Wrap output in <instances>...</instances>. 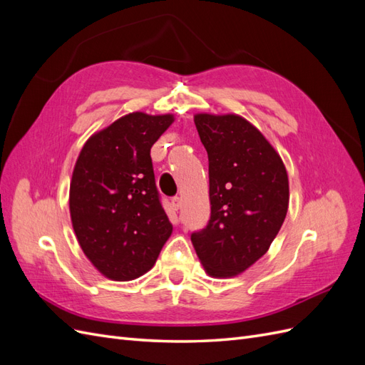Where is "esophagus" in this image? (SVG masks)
Returning <instances> with one entry per match:
<instances>
[{"mask_svg":"<svg viewBox=\"0 0 365 365\" xmlns=\"http://www.w3.org/2000/svg\"><path fill=\"white\" fill-rule=\"evenodd\" d=\"M170 205H172V208L175 210V212H178L180 210V207H181V200L178 196H175V197H172V201H170Z\"/></svg>","mask_w":365,"mask_h":365,"instance_id":"obj_1","label":"esophagus"}]
</instances>
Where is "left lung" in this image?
I'll use <instances>...</instances> for the list:
<instances>
[{"mask_svg":"<svg viewBox=\"0 0 365 365\" xmlns=\"http://www.w3.org/2000/svg\"><path fill=\"white\" fill-rule=\"evenodd\" d=\"M208 155L210 205L192 244L207 274L233 277L257 262L279 235L289 205L288 173L275 149L236 114H196Z\"/></svg>","mask_w":365,"mask_h":365,"instance_id":"1","label":"left lung"}]
</instances>
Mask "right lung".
Here are the masks:
<instances>
[{
    "instance_id": "1",
    "label": "right lung",
    "mask_w": 365,
    "mask_h": 365,
    "mask_svg": "<svg viewBox=\"0 0 365 365\" xmlns=\"http://www.w3.org/2000/svg\"><path fill=\"white\" fill-rule=\"evenodd\" d=\"M173 115L132 113L90 137L76 161L70 213L85 256L105 277L134 280L155 264L172 235L150 148Z\"/></svg>"
}]
</instances>
